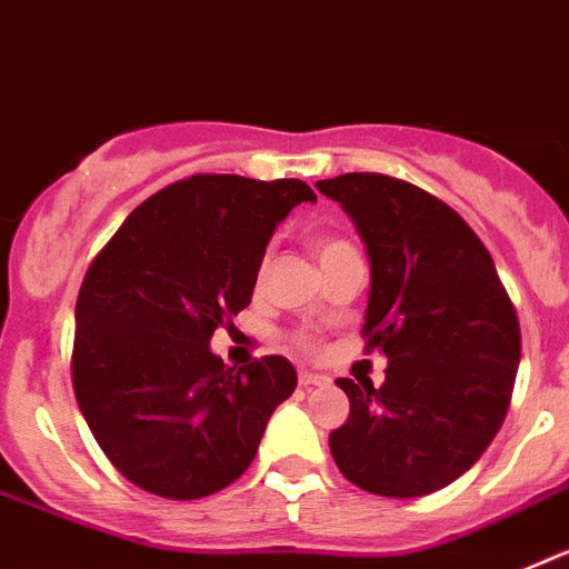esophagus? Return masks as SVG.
<instances>
[{
	"label": "esophagus",
	"instance_id": "1",
	"mask_svg": "<svg viewBox=\"0 0 569 569\" xmlns=\"http://www.w3.org/2000/svg\"><path fill=\"white\" fill-rule=\"evenodd\" d=\"M328 376L321 373H310V370H299V385L301 387H319V385H328Z\"/></svg>",
	"mask_w": 569,
	"mask_h": 569
}]
</instances>
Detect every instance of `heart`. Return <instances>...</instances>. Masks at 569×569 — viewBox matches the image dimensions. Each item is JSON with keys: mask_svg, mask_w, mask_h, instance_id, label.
<instances>
[{"mask_svg": "<svg viewBox=\"0 0 569 569\" xmlns=\"http://www.w3.org/2000/svg\"><path fill=\"white\" fill-rule=\"evenodd\" d=\"M350 250H356V248L347 239H341V236H319V239H316V256H319L321 268H325V264H330L333 259H339V256L350 253ZM264 270H268V259L261 261L259 270H256V281L264 279ZM293 345L299 347V350H305V353H313L316 350V341L305 333H296Z\"/></svg>", "mask_w": 569, "mask_h": 569, "instance_id": "b5f03b06", "label": "heart"}]
</instances>
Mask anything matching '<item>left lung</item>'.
<instances>
[{
	"mask_svg": "<svg viewBox=\"0 0 569 569\" xmlns=\"http://www.w3.org/2000/svg\"><path fill=\"white\" fill-rule=\"evenodd\" d=\"M316 188L353 219L370 256L365 350L385 385L339 379L350 416L330 433L341 476L387 499L427 496L481 459L510 407L519 316L470 224L433 193L385 173Z\"/></svg>",
	"mask_w": 569,
	"mask_h": 569,
	"instance_id": "obj_1",
	"label": "left lung"
}]
</instances>
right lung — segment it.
I'll use <instances>...</instances> for the list:
<instances>
[{"label":"right lung","instance_id":"right-lung-1","mask_svg":"<svg viewBox=\"0 0 569 569\" xmlns=\"http://www.w3.org/2000/svg\"><path fill=\"white\" fill-rule=\"evenodd\" d=\"M301 179L196 173L144 199L93 256L77 299L70 379L110 465L173 501L233 485L296 390L284 356L224 367L210 336L250 305Z\"/></svg>","mask_w":569,"mask_h":569}]
</instances>
